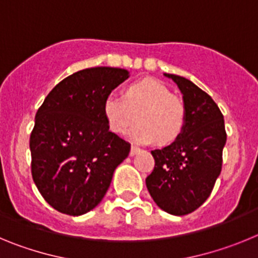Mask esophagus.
<instances>
[{
	"label": "esophagus",
	"mask_w": 258,
	"mask_h": 258,
	"mask_svg": "<svg viewBox=\"0 0 258 258\" xmlns=\"http://www.w3.org/2000/svg\"><path fill=\"white\" fill-rule=\"evenodd\" d=\"M140 152H141L140 147H137V146H132V149H131V156H134V155L140 154Z\"/></svg>",
	"instance_id": "obj_1"
}]
</instances>
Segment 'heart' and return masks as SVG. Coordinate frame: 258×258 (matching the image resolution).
<instances>
[{
	"instance_id": "b5f03b06",
	"label": "heart",
	"mask_w": 258,
	"mask_h": 258,
	"mask_svg": "<svg viewBox=\"0 0 258 258\" xmlns=\"http://www.w3.org/2000/svg\"><path fill=\"white\" fill-rule=\"evenodd\" d=\"M103 112L109 129L125 134L138 120L132 132L140 143H169L182 133L187 108L178 95L172 94L168 86L155 79H145L126 88L124 97L109 94L103 104Z\"/></svg>"
}]
</instances>
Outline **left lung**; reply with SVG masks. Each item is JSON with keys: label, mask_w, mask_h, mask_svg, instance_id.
Returning a JSON list of instances; mask_svg holds the SVG:
<instances>
[{"label": "left lung", "mask_w": 258, "mask_h": 258, "mask_svg": "<svg viewBox=\"0 0 258 258\" xmlns=\"http://www.w3.org/2000/svg\"><path fill=\"white\" fill-rule=\"evenodd\" d=\"M165 76L183 94L187 117L174 142L151 151L155 166L146 186L157 207L184 216L199 208L213 190L222 169L226 131L222 112L204 90L184 77Z\"/></svg>", "instance_id": "left-lung-1"}]
</instances>
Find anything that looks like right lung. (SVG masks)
Returning <instances> with one entry per match:
<instances>
[{
    "label": "right lung",
    "instance_id": "1",
    "mask_svg": "<svg viewBox=\"0 0 258 258\" xmlns=\"http://www.w3.org/2000/svg\"><path fill=\"white\" fill-rule=\"evenodd\" d=\"M129 77L122 68L93 67L61 80L37 109L29 138L31 172L54 209L81 216L101 203L131 143L109 132L106 98Z\"/></svg>",
    "mask_w": 258,
    "mask_h": 258
}]
</instances>
